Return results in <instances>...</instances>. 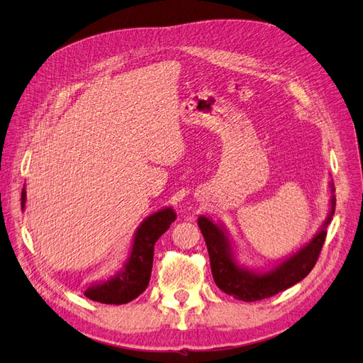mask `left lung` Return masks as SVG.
Here are the masks:
<instances>
[{
	"label": "left lung",
	"instance_id": "left-lung-1",
	"mask_svg": "<svg viewBox=\"0 0 363 363\" xmlns=\"http://www.w3.org/2000/svg\"><path fill=\"white\" fill-rule=\"evenodd\" d=\"M328 186L332 194L330 208L318 232L309 242L267 269H252L239 263L233 239L223 223H213L208 216L200 215L199 227L206 240L216 286L238 300L257 301L286 291L301 281L312 271L320 257L327 235V225L330 224L335 215V186L332 182Z\"/></svg>",
	"mask_w": 363,
	"mask_h": 363
}]
</instances>
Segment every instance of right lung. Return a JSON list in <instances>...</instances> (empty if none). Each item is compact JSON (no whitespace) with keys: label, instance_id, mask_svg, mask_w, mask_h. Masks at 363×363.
Masks as SVG:
<instances>
[{"label":"right lung","instance_id":"right-lung-1","mask_svg":"<svg viewBox=\"0 0 363 363\" xmlns=\"http://www.w3.org/2000/svg\"><path fill=\"white\" fill-rule=\"evenodd\" d=\"M26 186L21 194V207L26 208ZM177 213L172 207L159 208L147 216L136 228L128 259L116 274L107 280L95 281L84 289L87 298L104 304H125L144 292L150 283L152 256L157 239L175 221Z\"/></svg>","mask_w":363,"mask_h":363}]
</instances>
